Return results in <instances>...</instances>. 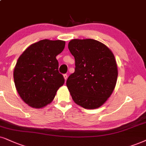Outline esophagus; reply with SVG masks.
<instances>
[{
  "instance_id": "1",
  "label": "esophagus",
  "mask_w": 146,
  "mask_h": 146,
  "mask_svg": "<svg viewBox=\"0 0 146 146\" xmlns=\"http://www.w3.org/2000/svg\"><path fill=\"white\" fill-rule=\"evenodd\" d=\"M63 77H64V79H65V80H67V77H68L67 75V74H64V75H63Z\"/></svg>"
}]
</instances>
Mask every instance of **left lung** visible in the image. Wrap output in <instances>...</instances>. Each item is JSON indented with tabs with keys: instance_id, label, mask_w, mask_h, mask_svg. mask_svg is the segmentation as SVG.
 I'll return each instance as SVG.
<instances>
[{
	"instance_id": "8db88e82",
	"label": "left lung",
	"mask_w": 146,
	"mask_h": 146,
	"mask_svg": "<svg viewBox=\"0 0 146 146\" xmlns=\"http://www.w3.org/2000/svg\"><path fill=\"white\" fill-rule=\"evenodd\" d=\"M68 48L75 61V72L66 83L72 98L84 108H98L110 96L117 84L118 69L113 53L93 39L72 40Z\"/></svg>"
}]
</instances>
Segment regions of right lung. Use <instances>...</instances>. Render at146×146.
Listing matches in <instances>:
<instances>
[{
  "instance_id": "add662e5",
  "label": "right lung",
  "mask_w": 146,
  "mask_h": 146,
  "mask_svg": "<svg viewBox=\"0 0 146 146\" xmlns=\"http://www.w3.org/2000/svg\"><path fill=\"white\" fill-rule=\"evenodd\" d=\"M64 46L62 40H42L29 46L18 58L13 72L15 85L29 106L40 108L50 104L64 84L56 56Z\"/></svg>"
}]
</instances>
